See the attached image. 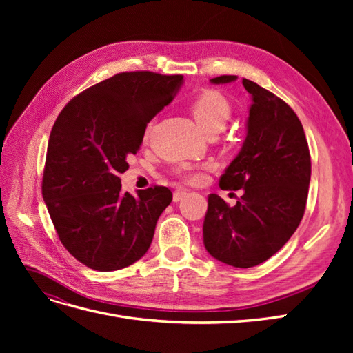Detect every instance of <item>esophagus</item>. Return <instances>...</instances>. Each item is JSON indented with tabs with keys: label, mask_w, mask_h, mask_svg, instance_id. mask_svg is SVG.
<instances>
[{
	"label": "esophagus",
	"mask_w": 353,
	"mask_h": 353,
	"mask_svg": "<svg viewBox=\"0 0 353 353\" xmlns=\"http://www.w3.org/2000/svg\"><path fill=\"white\" fill-rule=\"evenodd\" d=\"M187 194H188V193H187V190H176L175 193H174V201H175V203L181 201V200H183Z\"/></svg>",
	"instance_id": "esophagus-1"
}]
</instances>
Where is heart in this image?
<instances>
[{"label": "heart", "instance_id": "b5f03b06", "mask_svg": "<svg viewBox=\"0 0 353 353\" xmlns=\"http://www.w3.org/2000/svg\"><path fill=\"white\" fill-rule=\"evenodd\" d=\"M190 110L194 116V121L200 130L209 134L213 131H222L231 116V104L225 95L219 91L206 90L200 92L194 101L191 103ZM193 175L190 179H196Z\"/></svg>", "mask_w": 353, "mask_h": 353}]
</instances>
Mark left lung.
Segmentation results:
<instances>
[{"instance_id": "left-lung-1", "label": "left lung", "mask_w": 353, "mask_h": 353, "mask_svg": "<svg viewBox=\"0 0 353 353\" xmlns=\"http://www.w3.org/2000/svg\"><path fill=\"white\" fill-rule=\"evenodd\" d=\"M223 74L212 83H231ZM252 104L239 154L219 179L222 190H243L230 208L218 194L208 197L203 243L216 261L252 268L270 259L301 223L311 183V156L303 126L288 104L258 83L243 79Z\"/></svg>"}]
</instances>
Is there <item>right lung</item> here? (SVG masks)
Listing matches in <instances>:
<instances>
[{
  "label": "right lung",
  "instance_id": "obj_1",
  "mask_svg": "<svg viewBox=\"0 0 353 353\" xmlns=\"http://www.w3.org/2000/svg\"><path fill=\"white\" fill-rule=\"evenodd\" d=\"M183 83L181 74L117 73L70 100L52 126L42 197L60 241L88 268L122 270L150 248L172 193L166 187L122 193L119 176L147 123Z\"/></svg>",
  "mask_w": 353,
  "mask_h": 353
}]
</instances>
